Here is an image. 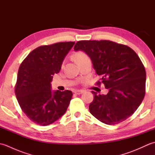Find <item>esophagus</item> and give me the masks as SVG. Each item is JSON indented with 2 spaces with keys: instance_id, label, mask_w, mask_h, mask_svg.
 I'll return each instance as SVG.
<instances>
[{
  "instance_id": "obj_1",
  "label": "esophagus",
  "mask_w": 155,
  "mask_h": 155,
  "mask_svg": "<svg viewBox=\"0 0 155 155\" xmlns=\"http://www.w3.org/2000/svg\"><path fill=\"white\" fill-rule=\"evenodd\" d=\"M84 93L83 90H76L74 91V93L77 94H81Z\"/></svg>"
}]
</instances>
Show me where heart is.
<instances>
[{
	"label": "heart",
	"instance_id": "heart-1",
	"mask_svg": "<svg viewBox=\"0 0 155 155\" xmlns=\"http://www.w3.org/2000/svg\"><path fill=\"white\" fill-rule=\"evenodd\" d=\"M86 58H87V56L83 52H77L73 54V58L77 63Z\"/></svg>",
	"mask_w": 155,
	"mask_h": 155
}]
</instances>
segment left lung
Wrapping results in <instances>:
<instances>
[{
  "mask_svg": "<svg viewBox=\"0 0 155 155\" xmlns=\"http://www.w3.org/2000/svg\"><path fill=\"white\" fill-rule=\"evenodd\" d=\"M74 50L83 51L90 57L108 90L106 95L92 91L94 99L89 105L90 113L108 125L130 117L145 94V69L136 52L126 45L105 40L78 41Z\"/></svg>",
  "mask_w": 155,
  "mask_h": 155,
  "instance_id": "left-lung-1",
  "label": "left lung"
}]
</instances>
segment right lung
<instances>
[{
	"mask_svg": "<svg viewBox=\"0 0 155 155\" xmlns=\"http://www.w3.org/2000/svg\"><path fill=\"white\" fill-rule=\"evenodd\" d=\"M74 42L41 46L31 52L20 66L15 94L24 113L35 123L47 126L67 110L71 91L51 90L53 75L60 72L62 62Z\"/></svg>",
	"mask_w": 155,
	"mask_h": 155,
	"instance_id": "add662e5",
	"label": "right lung"
}]
</instances>
